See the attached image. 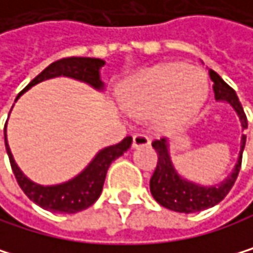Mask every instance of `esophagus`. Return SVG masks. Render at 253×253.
Wrapping results in <instances>:
<instances>
[{"instance_id": "esophagus-1", "label": "esophagus", "mask_w": 253, "mask_h": 253, "mask_svg": "<svg viewBox=\"0 0 253 253\" xmlns=\"http://www.w3.org/2000/svg\"><path fill=\"white\" fill-rule=\"evenodd\" d=\"M151 143L149 137L146 134H134L132 135V148H143V146H148Z\"/></svg>"}]
</instances>
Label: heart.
Masks as SVG:
<instances>
[{
	"instance_id": "obj_1",
	"label": "heart",
	"mask_w": 253,
	"mask_h": 253,
	"mask_svg": "<svg viewBox=\"0 0 253 253\" xmlns=\"http://www.w3.org/2000/svg\"><path fill=\"white\" fill-rule=\"evenodd\" d=\"M208 96V81L198 68L164 63L138 74L121 89L124 107L137 118L158 113L163 126H178L190 121Z\"/></svg>"
}]
</instances>
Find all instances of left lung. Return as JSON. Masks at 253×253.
<instances>
[{
	"label": "left lung",
	"mask_w": 253,
	"mask_h": 253,
	"mask_svg": "<svg viewBox=\"0 0 253 253\" xmlns=\"http://www.w3.org/2000/svg\"><path fill=\"white\" fill-rule=\"evenodd\" d=\"M210 78L214 83L212 84L214 98H216V101L228 102L234 108V111L237 113V116L240 119V124H242V129L245 131L248 128V119H246L242 104L238 101L237 93L220 78V75L214 71H210ZM245 145H246V135L243 134L242 145H240V155L231 175H228L222 182L216 185H201V184H196L193 181L182 178L178 173L170 157L168 138L154 140L152 146L158 155L155 172L149 181L151 193L154 199L164 208L176 211V212H185V214L202 211V210L217 205L229 193V190L232 188L238 176Z\"/></svg>",
	"instance_id": "left-lung-1"
}]
</instances>
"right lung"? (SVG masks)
<instances>
[{"instance_id":"1","label":"right lung","mask_w":253,"mask_h":253,"mask_svg":"<svg viewBox=\"0 0 253 253\" xmlns=\"http://www.w3.org/2000/svg\"><path fill=\"white\" fill-rule=\"evenodd\" d=\"M104 65H105L104 60L90 58V57H68V58L57 60L37 75L18 95V98L24 92L31 89L33 85H36L37 83H42L45 80L55 78V77H69V78L83 81L101 92L104 90V83L101 80L99 71ZM4 140H5V149H7V155L10 160L11 170H13L15 178L19 187L22 188V192L34 204L42 207L43 210H48L52 212H68V214L83 211L98 201V198L102 193L105 175H107L110 164L116 158H119L124 152H126L132 143L131 137H125L121 143L101 149L95 155V158L89 163V166L81 173H78L75 178L66 182L57 184V185H41L28 179L22 173V170L18 168V164L15 163V158L11 155V151L7 143L5 129H4Z\"/></svg>"}]
</instances>
